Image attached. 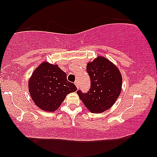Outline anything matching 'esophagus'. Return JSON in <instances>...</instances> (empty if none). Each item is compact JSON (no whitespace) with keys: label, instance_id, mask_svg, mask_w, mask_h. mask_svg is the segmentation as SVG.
Instances as JSON below:
<instances>
[{"label":"esophagus","instance_id":"1","mask_svg":"<svg viewBox=\"0 0 157 157\" xmlns=\"http://www.w3.org/2000/svg\"><path fill=\"white\" fill-rule=\"evenodd\" d=\"M75 84H76L77 88H78V81H75Z\"/></svg>","mask_w":157,"mask_h":157}]
</instances>
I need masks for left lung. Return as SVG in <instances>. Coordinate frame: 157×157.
Returning a JSON list of instances; mask_svg holds the SVG:
<instances>
[{
    "mask_svg": "<svg viewBox=\"0 0 157 157\" xmlns=\"http://www.w3.org/2000/svg\"><path fill=\"white\" fill-rule=\"evenodd\" d=\"M86 71L91 80L87 92L77 91L79 97L94 113H100L110 108L121 91L122 76L115 66L103 57H98L87 64Z\"/></svg>",
    "mask_w": 157,
    "mask_h": 157,
    "instance_id": "left-lung-1",
    "label": "left lung"
}]
</instances>
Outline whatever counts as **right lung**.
<instances>
[{
  "label": "right lung",
  "mask_w": 157,
  "mask_h": 157,
  "mask_svg": "<svg viewBox=\"0 0 157 157\" xmlns=\"http://www.w3.org/2000/svg\"><path fill=\"white\" fill-rule=\"evenodd\" d=\"M66 77V73L58 65L42 63L29 81V91L35 105L48 112L58 109L66 95L77 89Z\"/></svg>",
  "instance_id": "obj_1"
}]
</instances>
